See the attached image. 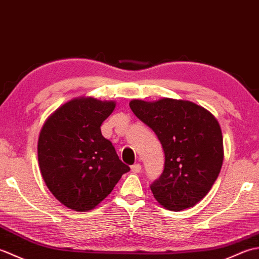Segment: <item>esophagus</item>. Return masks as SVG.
<instances>
[{"mask_svg": "<svg viewBox=\"0 0 259 259\" xmlns=\"http://www.w3.org/2000/svg\"><path fill=\"white\" fill-rule=\"evenodd\" d=\"M141 164L140 163H135L131 166V171H133L134 174H138L141 171Z\"/></svg>", "mask_w": 259, "mask_h": 259, "instance_id": "esophagus-1", "label": "esophagus"}]
</instances>
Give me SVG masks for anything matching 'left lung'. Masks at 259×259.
<instances>
[{"mask_svg":"<svg viewBox=\"0 0 259 259\" xmlns=\"http://www.w3.org/2000/svg\"><path fill=\"white\" fill-rule=\"evenodd\" d=\"M136 117L152 129L164 151V168L150 188L162 207L180 211L211 189L224 160L223 134L213 115L198 104L163 98L133 100Z\"/></svg>","mask_w":259,"mask_h":259,"instance_id":"obj_1","label":"left lung"}]
</instances>
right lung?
Returning a JSON list of instances; mask_svg holds the SVG:
<instances>
[{"mask_svg":"<svg viewBox=\"0 0 259 259\" xmlns=\"http://www.w3.org/2000/svg\"><path fill=\"white\" fill-rule=\"evenodd\" d=\"M114 108V101L76 98L58 108L40 131L42 177L53 196L72 210L96 208L130 170L101 134Z\"/></svg>","mask_w":259,"mask_h":259,"instance_id":"1","label":"right lung"}]
</instances>
